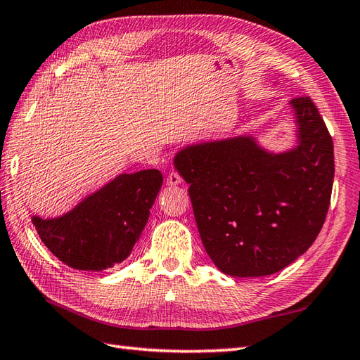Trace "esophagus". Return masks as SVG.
<instances>
[{"label":"esophagus","mask_w":360,"mask_h":360,"mask_svg":"<svg viewBox=\"0 0 360 360\" xmlns=\"http://www.w3.org/2000/svg\"><path fill=\"white\" fill-rule=\"evenodd\" d=\"M181 183V177L177 172H169L166 177V185L167 186H177Z\"/></svg>","instance_id":"34e87169"}]
</instances>
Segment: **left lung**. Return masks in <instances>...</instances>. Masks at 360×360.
<instances>
[{"instance_id": "left-lung-1", "label": "left lung", "mask_w": 360, "mask_h": 360, "mask_svg": "<svg viewBox=\"0 0 360 360\" xmlns=\"http://www.w3.org/2000/svg\"><path fill=\"white\" fill-rule=\"evenodd\" d=\"M294 145L252 134L193 143L174 155L205 250L223 274L271 276L313 245L330 207L331 135L308 97L290 101Z\"/></svg>"}]
</instances>
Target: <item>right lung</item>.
<instances>
[{"mask_svg": "<svg viewBox=\"0 0 360 360\" xmlns=\"http://www.w3.org/2000/svg\"><path fill=\"white\" fill-rule=\"evenodd\" d=\"M162 185L158 169L118 174L68 212L47 219L34 215L32 223L49 251L68 266L112 268L129 257Z\"/></svg>", "mask_w": 360, "mask_h": 360, "instance_id": "1", "label": "right lung"}]
</instances>
